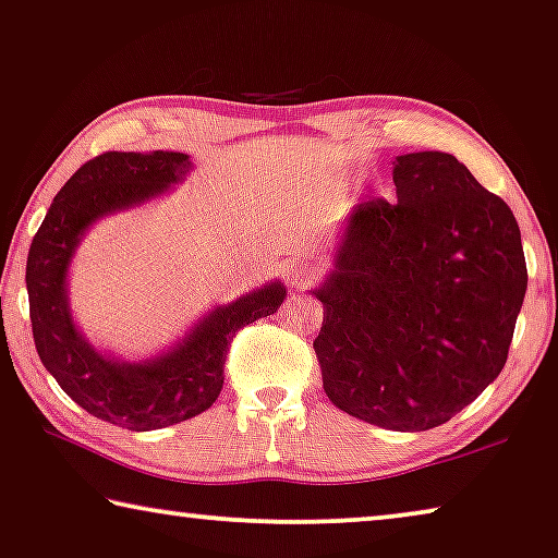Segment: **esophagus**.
Returning <instances> with one entry per match:
<instances>
[{
    "label": "esophagus",
    "mask_w": 558,
    "mask_h": 558,
    "mask_svg": "<svg viewBox=\"0 0 558 558\" xmlns=\"http://www.w3.org/2000/svg\"><path fill=\"white\" fill-rule=\"evenodd\" d=\"M315 278H318V270H315L307 260H293V263H290L288 280L293 282L295 288H307Z\"/></svg>",
    "instance_id": "1"
}]
</instances>
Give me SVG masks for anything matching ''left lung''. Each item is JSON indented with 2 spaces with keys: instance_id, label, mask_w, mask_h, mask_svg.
Listing matches in <instances>:
<instances>
[{
  "instance_id": "8db88e82",
  "label": "left lung",
  "mask_w": 558,
  "mask_h": 558,
  "mask_svg": "<svg viewBox=\"0 0 558 558\" xmlns=\"http://www.w3.org/2000/svg\"><path fill=\"white\" fill-rule=\"evenodd\" d=\"M393 182L351 210L313 348L332 405L428 430L501 373L529 272L511 207L453 155L396 157Z\"/></svg>"
}]
</instances>
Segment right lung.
Here are the masks:
<instances>
[{
  "mask_svg": "<svg viewBox=\"0 0 558 558\" xmlns=\"http://www.w3.org/2000/svg\"><path fill=\"white\" fill-rule=\"evenodd\" d=\"M193 170L182 153H102L64 182L27 255L32 336L57 384L95 418L128 430H155L193 418L218 401L232 338L276 313L280 282L213 311L178 348L147 363L97 353L74 328L66 305V268L80 238L107 213L160 195Z\"/></svg>",
  "mask_w": 558,
  "mask_h": 558,
  "instance_id": "add662e5",
  "label": "right lung"
}]
</instances>
